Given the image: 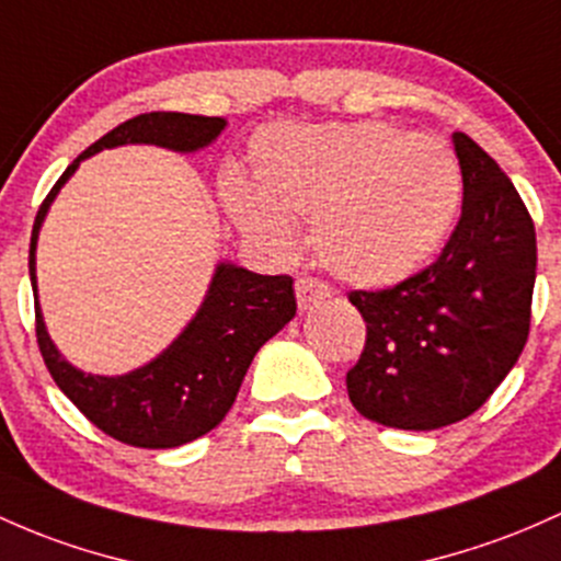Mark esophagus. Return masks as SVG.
Listing matches in <instances>:
<instances>
[{
  "label": "esophagus",
  "instance_id": "obj_1",
  "mask_svg": "<svg viewBox=\"0 0 561 561\" xmlns=\"http://www.w3.org/2000/svg\"><path fill=\"white\" fill-rule=\"evenodd\" d=\"M295 295H298L300 311H309L311 306L319 304V300L330 298V290L324 282L313 279V276H300V279L295 282Z\"/></svg>",
  "mask_w": 561,
  "mask_h": 561
}]
</instances>
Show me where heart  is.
<instances>
[{
    "label": "heart",
    "instance_id": "b5f03b06",
    "mask_svg": "<svg viewBox=\"0 0 561 561\" xmlns=\"http://www.w3.org/2000/svg\"><path fill=\"white\" fill-rule=\"evenodd\" d=\"M257 188L226 181V205L252 242L295 244L290 218H313L319 263L359 287H391L431 261L463 196L460 162L434 135L386 122L279 125L255 138Z\"/></svg>",
    "mask_w": 561,
    "mask_h": 561
}]
</instances>
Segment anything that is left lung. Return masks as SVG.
I'll return each mask as SVG.
<instances>
[{
    "label": "left lung",
    "instance_id": "8db88e82",
    "mask_svg": "<svg viewBox=\"0 0 561 561\" xmlns=\"http://www.w3.org/2000/svg\"><path fill=\"white\" fill-rule=\"evenodd\" d=\"M463 210L431 266L389 290H354L367 322L348 399L367 421L434 431L490 399L530 335L535 226L519 191L482 146L453 135Z\"/></svg>",
    "mask_w": 561,
    "mask_h": 561
}]
</instances>
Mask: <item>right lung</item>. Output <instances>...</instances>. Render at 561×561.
Here are the masks:
<instances>
[{
  "mask_svg": "<svg viewBox=\"0 0 561 561\" xmlns=\"http://www.w3.org/2000/svg\"><path fill=\"white\" fill-rule=\"evenodd\" d=\"M226 127L220 116L151 111L133 116L79 153L58 178L36 213L31 231L28 274L34 287L36 343L58 389L79 412L114 439L146 450H168L199 439L231 410L239 386L257 348L295 317L293 276H263L218 263L205 304L188 328L157 359L127 375H92L71 367L55 348L36 298V239L60 186L73 175L82 159L125 144H153L170 151H199L210 146Z\"/></svg>",
  "mask_w": 561,
  "mask_h": 561,
  "instance_id": "1",
  "label": "right lung"
}]
</instances>
